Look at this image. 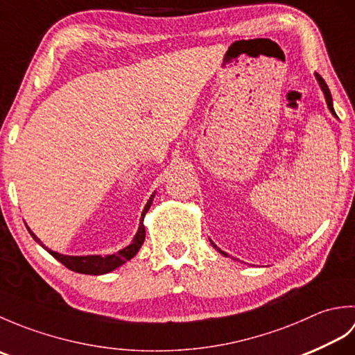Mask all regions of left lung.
I'll return each mask as SVG.
<instances>
[{"label":"left lung","instance_id":"8db88e82","mask_svg":"<svg viewBox=\"0 0 355 355\" xmlns=\"http://www.w3.org/2000/svg\"><path fill=\"white\" fill-rule=\"evenodd\" d=\"M315 78H318V80H319V84H320V87H322V89H323V94H325V99H327V103H328V108H329V111L333 112L334 116H337L336 114V111H334V107H333V97H331V93H329V88H328V85H327V82L322 79V76H319V74H315ZM214 247H216L215 244H214ZM221 252V250H220ZM223 254H225L224 252H221Z\"/></svg>","mask_w":355,"mask_h":355}]
</instances>
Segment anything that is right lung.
I'll return each instance as SVG.
<instances>
[{
    "mask_svg": "<svg viewBox=\"0 0 355 355\" xmlns=\"http://www.w3.org/2000/svg\"><path fill=\"white\" fill-rule=\"evenodd\" d=\"M153 200H154V195H150V198L148 200L146 206L141 212L139 230H137V233H135L132 243L128 247H125L123 250H120L114 254L105 256V258H102V256H96V254L94 256H67V254H59V253L51 252V250H49V253L53 256V258H56L59 262L64 263L67 268H70L71 271H76V273H82V275L110 273V271H112L114 268L122 266V263H125L126 261L134 258V256L137 254V252L140 250L143 241H145V225H143V218H145V214L149 210L150 205H153ZM30 235H32L33 239H36L37 243H40V239H37L32 232H30Z\"/></svg>",
    "mask_w": 355,
    "mask_h": 355,
    "instance_id": "add662e5",
    "label": "right lung"
}]
</instances>
